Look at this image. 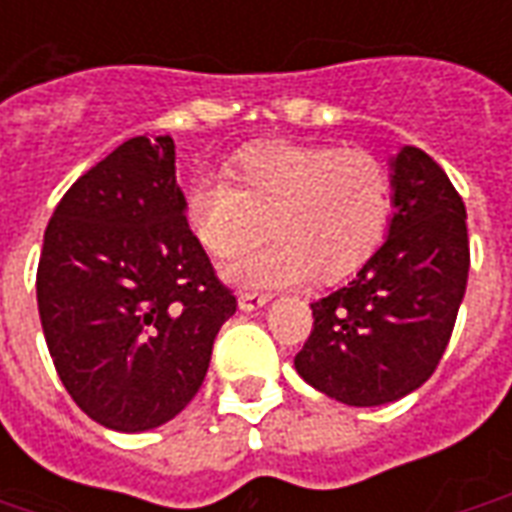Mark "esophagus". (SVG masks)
I'll return each instance as SVG.
<instances>
[{
    "mask_svg": "<svg viewBox=\"0 0 512 512\" xmlns=\"http://www.w3.org/2000/svg\"><path fill=\"white\" fill-rule=\"evenodd\" d=\"M271 296L268 293H241L238 296V307L244 312H252V310H260V307H266Z\"/></svg>",
    "mask_w": 512,
    "mask_h": 512,
    "instance_id": "34e87169",
    "label": "esophagus"
}]
</instances>
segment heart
Masks as SVG:
<instances>
[{"label":"heart","mask_w":512,"mask_h":512,"mask_svg":"<svg viewBox=\"0 0 512 512\" xmlns=\"http://www.w3.org/2000/svg\"><path fill=\"white\" fill-rule=\"evenodd\" d=\"M233 180L194 178L183 213L216 257L255 244L266 224L277 233L224 268L238 288L299 285L312 271L345 277L373 255L392 211L389 172L365 150L257 145L235 158Z\"/></svg>","instance_id":"obj_1"}]
</instances>
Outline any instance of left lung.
<instances>
[{
    "instance_id": "1",
    "label": "left lung",
    "mask_w": 512,
    "mask_h": 512,
    "mask_svg": "<svg viewBox=\"0 0 512 512\" xmlns=\"http://www.w3.org/2000/svg\"><path fill=\"white\" fill-rule=\"evenodd\" d=\"M389 183L384 244L345 288L312 301L315 326L293 362L345 406L395 403L433 376L469 279L466 208L444 169L403 145Z\"/></svg>"
}]
</instances>
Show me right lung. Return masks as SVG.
Instances as JSON below:
<instances>
[{"label": "right lung", "instance_id": "right-lung-1", "mask_svg": "<svg viewBox=\"0 0 512 512\" xmlns=\"http://www.w3.org/2000/svg\"><path fill=\"white\" fill-rule=\"evenodd\" d=\"M38 312L57 376L98 425L142 433L189 406L235 296L186 222L172 136L128 139L65 191Z\"/></svg>", "mask_w": 512, "mask_h": 512}]
</instances>
